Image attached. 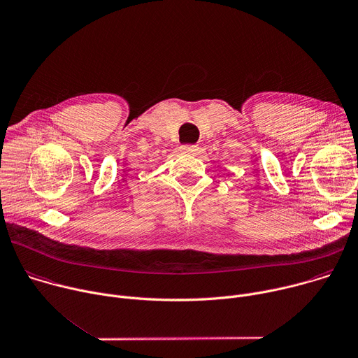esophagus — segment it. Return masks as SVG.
<instances>
[{"label": "esophagus", "mask_w": 358, "mask_h": 358, "mask_svg": "<svg viewBox=\"0 0 358 358\" xmlns=\"http://www.w3.org/2000/svg\"><path fill=\"white\" fill-rule=\"evenodd\" d=\"M182 150L185 153H196L199 150V146L198 145H188V146H184Z\"/></svg>", "instance_id": "esophagus-1"}]
</instances>
